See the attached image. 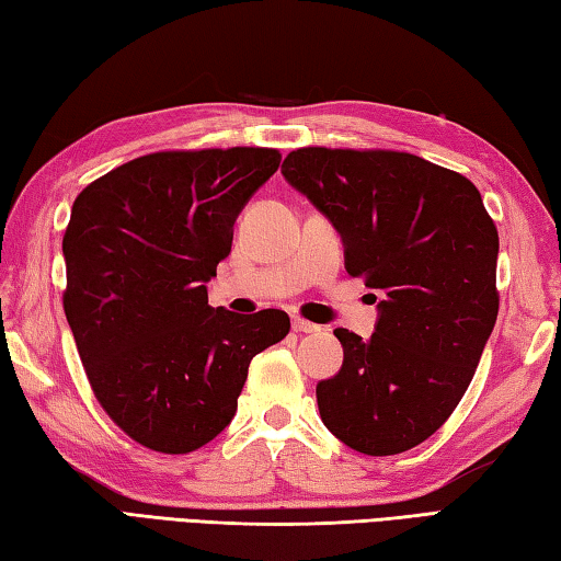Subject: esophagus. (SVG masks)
Wrapping results in <instances>:
<instances>
[{
	"label": "esophagus",
	"mask_w": 561,
	"mask_h": 561,
	"mask_svg": "<svg viewBox=\"0 0 561 561\" xmlns=\"http://www.w3.org/2000/svg\"><path fill=\"white\" fill-rule=\"evenodd\" d=\"M291 329L297 331V333H316L321 329V325H316V323H311V321H307V319H299V316H294L291 319Z\"/></svg>",
	"instance_id": "esophagus-1"
}]
</instances>
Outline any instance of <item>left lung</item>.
<instances>
[{
    "mask_svg": "<svg viewBox=\"0 0 561 561\" xmlns=\"http://www.w3.org/2000/svg\"><path fill=\"white\" fill-rule=\"evenodd\" d=\"M282 176L341 236L345 270L378 304L363 341L335 329L339 375L316 385L335 439L402 454L439 430L497 319V230L466 176L402 151L297 149Z\"/></svg>",
    "mask_w": 561,
    "mask_h": 561,
    "instance_id": "8db88e82",
    "label": "left lung"
}]
</instances>
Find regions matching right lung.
Masks as SVG:
<instances>
[{"label":"right lung","instance_id":"1","mask_svg":"<svg viewBox=\"0 0 561 561\" xmlns=\"http://www.w3.org/2000/svg\"><path fill=\"white\" fill-rule=\"evenodd\" d=\"M277 149L159 151L76 198L64 236V309L98 402L122 432L188 454L238 412L250 360L289 333L277 309H213L206 284Z\"/></svg>","mask_w":561,"mask_h":561}]
</instances>
